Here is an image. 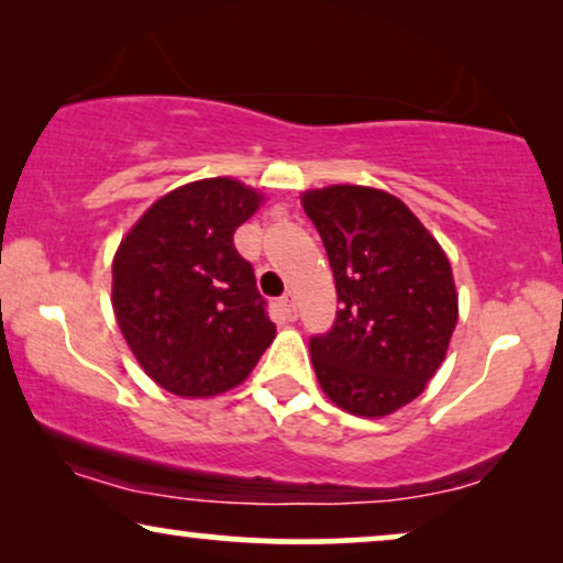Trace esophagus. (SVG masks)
Returning <instances> with one entry per match:
<instances>
[{"mask_svg":"<svg viewBox=\"0 0 563 563\" xmlns=\"http://www.w3.org/2000/svg\"><path fill=\"white\" fill-rule=\"evenodd\" d=\"M280 303H283V311L288 313V319H296V298H294V294L283 296Z\"/></svg>","mask_w":563,"mask_h":563,"instance_id":"esophagus-1","label":"esophagus"}]
</instances>
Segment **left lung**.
<instances>
[{
	"label": "left lung",
	"instance_id": "8db88e82",
	"mask_svg": "<svg viewBox=\"0 0 563 563\" xmlns=\"http://www.w3.org/2000/svg\"><path fill=\"white\" fill-rule=\"evenodd\" d=\"M301 206L340 301L332 332L311 340L321 391L355 417L394 415L424 391L459 324L451 260L407 203L378 187H317Z\"/></svg>",
	"mask_w": 563,
	"mask_h": 563
}]
</instances>
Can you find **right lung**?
<instances>
[{"label":"right lung","mask_w":563,"mask_h":563,"mask_svg":"<svg viewBox=\"0 0 563 563\" xmlns=\"http://www.w3.org/2000/svg\"><path fill=\"white\" fill-rule=\"evenodd\" d=\"M265 195L234 177L162 195L112 257V311L146 376L183 399L244 384L275 340L234 231Z\"/></svg>","instance_id":"obj_1"}]
</instances>
